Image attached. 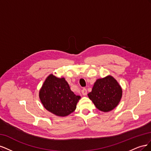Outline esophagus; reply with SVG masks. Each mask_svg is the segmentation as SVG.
Listing matches in <instances>:
<instances>
[{"label": "esophagus", "instance_id": "obj_1", "mask_svg": "<svg viewBox=\"0 0 151 151\" xmlns=\"http://www.w3.org/2000/svg\"><path fill=\"white\" fill-rule=\"evenodd\" d=\"M81 93H82V94L84 95V96L86 95V94H87V89H85V88H84L83 90L81 91Z\"/></svg>", "mask_w": 151, "mask_h": 151}]
</instances>
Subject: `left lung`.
Returning <instances> with one entry per match:
<instances>
[{
  "mask_svg": "<svg viewBox=\"0 0 151 151\" xmlns=\"http://www.w3.org/2000/svg\"><path fill=\"white\" fill-rule=\"evenodd\" d=\"M88 97L98 109L104 112L112 110L119 103L122 89L111 76L97 79Z\"/></svg>",
  "mask_w": 151,
  "mask_h": 151,
  "instance_id": "8db88e82",
  "label": "left lung"
}]
</instances>
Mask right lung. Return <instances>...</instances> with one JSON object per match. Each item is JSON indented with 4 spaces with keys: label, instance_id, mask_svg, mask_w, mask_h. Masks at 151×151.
Instances as JSON below:
<instances>
[{
    "label": "right lung",
    "instance_id": "right-lung-1",
    "mask_svg": "<svg viewBox=\"0 0 151 151\" xmlns=\"http://www.w3.org/2000/svg\"><path fill=\"white\" fill-rule=\"evenodd\" d=\"M40 98L44 107L57 116L69 115L76 108L81 96L70 90L64 78L50 75L40 91Z\"/></svg>",
    "mask_w": 151,
    "mask_h": 151
}]
</instances>
